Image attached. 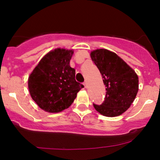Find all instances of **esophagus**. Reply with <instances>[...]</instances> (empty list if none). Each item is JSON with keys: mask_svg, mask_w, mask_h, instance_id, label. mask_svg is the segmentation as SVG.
Wrapping results in <instances>:
<instances>
[{"mask_svg": "<svg viewBox=\"0 0 160 160\" xmlns=\"http://www.w3.org/2000/svg\"><path fill=\"white\" fill-rule=\"evenodd\" d=\"M84 88H88V84H87L86 82H84Z\"/></svg>", "mask_w": 160, "mask_h": 160, "instance_id": "esophagus-1", "label": "esophagus"}]
</instances>
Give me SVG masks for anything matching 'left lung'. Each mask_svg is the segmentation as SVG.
<instances>
[{"instance_id": "obj_1", "label": "left lung", "mask_w": 160, "mask_h": 160, "mask_svg": "<svg viewBox=\"0 0 160 160\" xmlns=\"http://www.w3.org/2000/svg\"><path fill=\"white\" fill-rule=\"evenodd\" d=\"M106 87V96L100 105L93 104L96 110L108 117L125 113L134 101L139 90V78L133 69L117 54L106 49L90 52Z\"/></svg>"}]
</instances>
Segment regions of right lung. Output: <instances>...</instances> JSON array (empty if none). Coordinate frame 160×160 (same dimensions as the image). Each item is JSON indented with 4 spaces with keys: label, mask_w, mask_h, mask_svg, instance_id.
Segmentation results:
<instances>
[{
    "label": "right lung",
    "mask_w": 160,
    "mask_h": 160,
    "mask_svg": "<svg viewBox=\"0 0 160 160\" xmlns=\"http://www.w3.org/2000/svg\"><path fill=\"white\" fill-rule=\"evenodd\" d=\"M73 50L56 48L47 53L29 74V94L41 109L56 113L68 109L84 88L70 65Z\"/></svg>",
    "instance_id": "add662e5"
}]
</instances>
